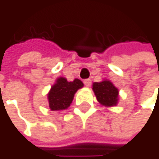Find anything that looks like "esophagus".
<instances>
[{"label": "esophagus", "instance_id": "obj_1", "mask_svg": "<svg viewBox=\"0 0 159 159\" xmlns=\"http://www.w3.org/2000/svg\"><path fill=\"white\" fill-rule=\"evenodd\" d=\"M84 84L86 86H90L91 84H92V81H91V79H85L84 81Z\"/></svg>", "mask_w": 159, "mask_h": 159}]
</instances>
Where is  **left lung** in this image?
I'll use <instances>...</instances> for the list:
<instances>
[{"label":"left lung","instance_id":"left-lung-1","mask_svg":"<svg viewBox=\"0 0 159 159\" xmlns=\"http://www.w3.org/2000/svg\"><path fill=\"white\" fill-rule=\"evenodd\" d=\"M92 89L97 100L105 107L116 106L119 102V89L110 80L104 79L101 82H96L92 85Z\"/></svg>","mask_w":159,"mask_h":159}]
</instances>
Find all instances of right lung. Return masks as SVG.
<instances>
[{"instance_id": "1", "label": "right lung", "mask_w": 159, "mask_h": 159, "mask_svg": "<svg viewBox=\"0 0 159 159\" xmlns=\"http://www.w3.org/2000/svg\"><path fill=\"white\" fill-rule=\"evenodd\" d=\"M83 86V82L77 78L72 82H68L64 77L57 78L48 93L49 109L55 111L67 110L73 102L75 94Z\"/></svg>"}]
</instances>
